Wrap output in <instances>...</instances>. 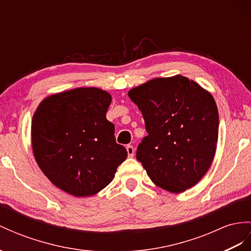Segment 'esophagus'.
Listing matches in <instances>:
<instances>
[{"label":"esophagus","mask_w":251,"mask_h":251,"mask_svg":"<svg viewBox=\"0 0 251 251\" xmlns=\"http://www.w3.org/2000/svg\"><path fill=\"white\" fill-rule=\"evenodd\" d=\"M126 151H127V153H128V157H133V155H134V149H133L131 145H127L126 146Z\"/></svg>","instance_id":"obj_1"}]
</instances>
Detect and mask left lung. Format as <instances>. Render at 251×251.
Here are the masks:
<instances>
[{
    "instance_id": "obj_1",
    "label": "left lung",
    "mask_w": 251,
    "mask_h": 251,
    "mask_svg": "<svg viewBox=\"0 0 251 251\" xmlns=\"http://www.w3.org/2000/svg\"><path fill=\"white\" fill-rule=\"evenodd\" d=\"M128 96L143 114L147 136L137 159L157 187L181 193L204 176L215 155L218 111L213 96L182 75L153 78Z\"/></svg>"
}]
</instances>
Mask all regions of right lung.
Segmentation results:
<instances>
[{
  "instance_id": "add662e5",
  "label": "right lung",
  "mask_w": 251,
  "mask_h": 251,
  "mask_svg": "<svg viewBox=\"0 0 251 251\" xmlns=\"http://www.w3.org/2000/svg\"><path fill=\"white\" fill-rule=\"evenodd\" d=\"M111 95L94 87L44 99L31 121L36 161L50 181L75 197L92 196L112 181L127 151L106 119Z\"/></svg>"
}]
</instances>
